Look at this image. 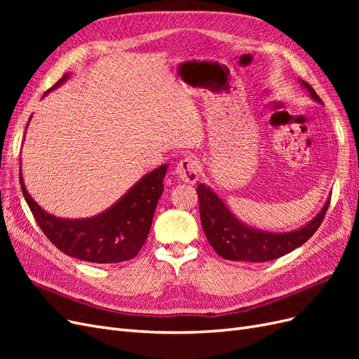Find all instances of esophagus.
<instances>
[{"label": "esophagus", "instance_id": "obj_1", "mask_svg": "<svg viewBox=\"0 0 359 359\" xmlns=\"http://www.w3.org/2000/svg\"><path fill=\"white\" fill-rule=\"evenodd\" d=\"M175 172L182 182L194 184L199 178V163L194 157L187 156L180 160Z\"/></svg>", "mask_w": 359, "mask_h": 359}]
</instances>
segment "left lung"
<instances>
[{
    "label": "left lung",
    "mask_w": 359,
    "mask_h": 359,
    "mask_svg": "<svg viewBox=\"0 0 359 359\" xmlns=\"http://www.w3.org/2000/svg\"><path fill=\"white\" fill-rule=\"evenodd\" d=\"M301 83L309 90L314 100L322 103L320 97L307 82ZM196 191L201 223L206 240L210 241L215 253L227 260H245V262H266V260L278 259L309 241L313 233L319 229L331 202L330 198L322 211L301 229L274 233L257 231L241 223L227 210L222 199L203 184H199Z\"/></svg>",
    "instance_id": "left-lung-1"
}]
</instances>
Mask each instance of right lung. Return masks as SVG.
<instances>
[{"mask_svg":"<svg viewBox=\"0 0 359 359\" xmlns=\"http://www.w3.org/2000/svg\"><path fill=\"white\" fill-rule=\"evenodd\" d=\"M69 74L52 86L57 88ZM46 91L45 95L49 93ZM163 165L140 180L109 210L91 219H58L32 201L19 173L20 189L40 229L64 255L93 264H118L133 259L145 244L157 202L163 193Z\"/></svg>","mask_w":359,"mask_h":359,"instance_id":"right-lung-1","label":"right lung"}]
</instances>
